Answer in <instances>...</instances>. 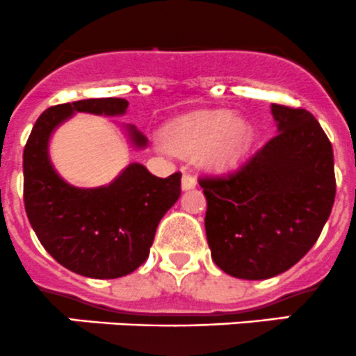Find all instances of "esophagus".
I'll return each instance as SVG.
<instances>
[{"label":"esophagus","instance_id":"esophagus-1","mask_svg":"<svg viewBox=\"0 0 356 356\" xmlns=\"http://www.w3.org/2000/svg\"><path fill=\"white\" fill-rule=\"evenodd\" d=\"M195 185H197V179L193 175L183 173V177H181V188L183 190H192V188H195Z\"/></svg>","mask_w":356,"mask_h":356}]
</instances>
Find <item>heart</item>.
I'll list each match as a JSON object with an SVG mask.
<instances>
[{"label": "heart", "mask_w": 356, "mask_h": 356, "mask_svg": "<svg viewBox=\"0 0 356 356\" xmlns=\"http://www.w3.org/2000/svg\"><path fill=\"white\" fill-rule=\"evenodd\" d=\"M252 126L225 108L197 111L164 128L163 142L179 156H193L207 170L225 171L244 159L252 143Z\"/></svg>", "instance_id": "1"}]
</instances>
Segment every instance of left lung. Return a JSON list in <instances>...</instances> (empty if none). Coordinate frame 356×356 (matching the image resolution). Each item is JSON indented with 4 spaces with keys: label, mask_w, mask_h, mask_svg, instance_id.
<instances>
[{
    "label": "left lung",
    "mask_w": 356,
    "mask_h": 356,
    "mask_svg": "<svg viewBox=\"0 0 356 356\" xmlns=\"http://www.w3.org/2000/svg\"><path fill=\"white\" fill-rule=\"evenodd\" d=\"M277 135L237 171L202 177L206 235L225 273L265 280L294 266L318 238L336 197L334 154L305 108L272 104Z\"/></svg>",
    "instance_id": "left-lung-1"
}]
</instances>
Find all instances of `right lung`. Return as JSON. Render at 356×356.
<instances>
[{
  "label": "right lung",
  "mask_w": 356,
  "mask_h": 356,
  "mask_svg": "<svg viewBox=\"0 0 356 356\" xmlns=\"http://www.w3.org/2000/svg\"><path fill=\"white\" fill-rule=\"evenodd\" d=\"M124 98H88L55 105L38 118L24 149V204L43 248L62 266L90 279H118L149 258L157 225L181 193V173L157 178L133 163L112 183L79 188L58 177L48 142L74 112L122 115ZM138 149L147 138L128 126Z\"/></svg>",
  "instance_id": "right-lung-1"
}]
</instances>
